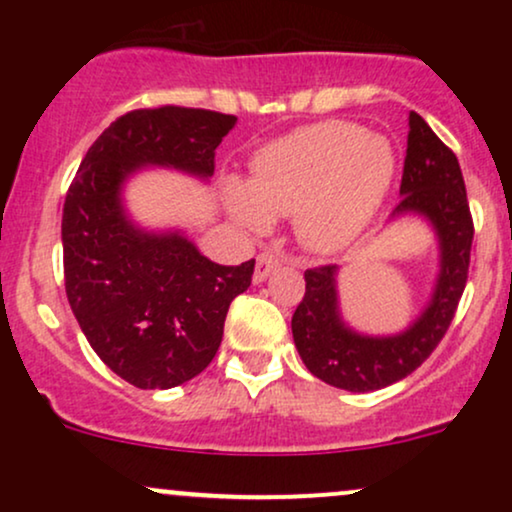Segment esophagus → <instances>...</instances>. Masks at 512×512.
Returning a JSON list of instances; mask_svg holds the SVG:
<instances>
[{
    "instance_id": "obj_1",
    "label": "esophagus",
    "mask_w": 512,
    "mask_h": 512,
    "mask_svg": "<svg viewBox=\"0 0 512 512\" xmlns=\"http://www.w3.org/2000/svg\"><path fill=\"white\" fill-rule=\"evenodd\" d=\"M276 267H279V260H276L274 255H269V252H262V255H257L252 281H255V284H262V281H267V276L272 274Z\"/></svg>"
}]
</instances>
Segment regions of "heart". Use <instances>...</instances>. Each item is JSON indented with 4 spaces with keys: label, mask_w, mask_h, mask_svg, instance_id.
I'll list each match as a JSON object with an SVG mask.
<instances>
[{
    "label": "heart",
    "mask_w": 512,
    "mask_h": 512,
    "mask_svg": "<svg viewBox=\"0 0 512 512\" xmlns=\"http://www.w3.org/2000/svg\"><path fill=\"white\" fill-rule=\"evenodd\" d=\"M395 175L390 139L354 122L325 120L264 146L252 161L250 185H226V204L250 231H264L272 214H291L305 250L339 255L378 219Z\"/></svg>",
    "instance_id": "b5f03b06"
}]
</instances>
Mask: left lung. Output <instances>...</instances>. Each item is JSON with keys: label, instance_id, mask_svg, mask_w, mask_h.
I'll return each instance as SVG.
<instances>
[{"label": "left lung", "instance_id": "8db88e82", "mask_svg": "<svg viewBox=\"0 0 512 512\" xmlns=\"http://www.w3.org/2000/svg\"><path fill=\"white\" fill-rule=\"evenodd\" d=\"M399 197L402 202L390 221L421 219L438 240V272L431 296L404 330L392 334L354 330L342 315L337 264L305 272V296L291 320L293 342L305 368L339 390L373 392L414 373L448 332L467 284L474 226L460 163L414 110L409 113Z\"/></svg>", "mask_w": 512, "mask_h": 512}]
</instances>
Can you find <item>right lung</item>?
Here are the masks:
<instances>
[{
  "mask_svg": "<svg viewBox=\"0 0 512 512\" xmlns=\"http://www.w3.org/2000/svg\"><path fill=\"white\" fill-rule=\"evenodd\" d=\"M238 117L166 105L110 122L64 199V286L91 349L139 390H168L216 356L228 305L248 291L255 260L211 262L182 228L134 221L125 187L149 168L202 182Z\"/></svg>",
  "mask_w": 512,
  "mask_h": 512,
  "instance_id": "obj_1",
  "label": "right lung"
}]
</instances>
